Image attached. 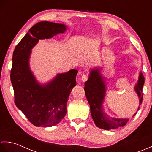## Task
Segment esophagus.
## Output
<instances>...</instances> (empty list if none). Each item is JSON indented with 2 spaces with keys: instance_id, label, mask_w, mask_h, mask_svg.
<instances>
[{
  "instance_id": "obj_1",
  "label": "esophagus",
  "mask_w": 152,
  "mask_h": 152,
  "mask_svg": "<svg viewBox=\"0 0 152 152\" xmlns=\"http://www.w3.org/2000/svg\"><path fill=\"white\" fill-rule=\"evenodd\" d=\"M88 75H86V74L84 73L82 75V77H81V80H82L83 82H85V81H86V80H88Z\"/></svg>"
}]
</instances>
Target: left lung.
I'll list each match as a JSON object with an SVG mask.
<instances>
[{
  "instance_id": "1",
  "label": "left lung",
  "mask_w": 152,
  "mask_h": 152,
  "mask_svg": "<svg viewBox=\"0 0 152 152\" xmlns=\"http://www.w3.org/2000/svg\"><path fill=\"white\" fill-rule=\"evenodd\" d=\"M99 72L100 71L98 69L92 70L90 73L88 80L85 83V95L91 107L92 119L95 125L102 129H115L119 126H123L128 122L129 119H116L110 117L104 112L102 109V104L106 93V85L103 80H102V77ZM144 84V77L140 73L137 84L134 86L135 91L140 99L139 106L141 105L143 99L142 87ZM136 113L133 116H134Z\"/></svg>"
}]
</instances>
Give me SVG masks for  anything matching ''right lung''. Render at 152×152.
<instances>
[{
	"label": "right lung",
	"mask_w": 152,
	"mask_h": 152,
	"mask_svg": "<svg viewBox=\"0 0 152 152\" xmlns=\"http://www.w3.org/2000/svg\"><path fill=\"white\" fill-rule=\"evenodd\" d=\"M66 31L64 24L41 21L34 25L14 49L10 73L14 102L36 126H54L65 117L68 98L76 85L78 71L72 69L58 74L47 84L40 85L29 68L31 50L39 39L52 38Z\"/></svg>",
	"instance_id": "right-lung-1"
}]
</instances>
